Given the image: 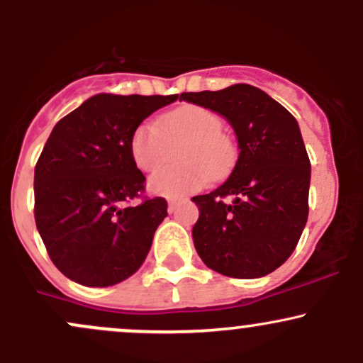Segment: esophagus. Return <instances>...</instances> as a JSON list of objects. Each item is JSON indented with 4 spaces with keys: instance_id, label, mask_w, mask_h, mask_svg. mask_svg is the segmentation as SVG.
Returning a JSON list of instances; mask_svg holds the SVG:
<instances>
[{
    "instance_id": "34e87169",
    "label": "esophagus",
    "mask_w": 363,
    "mask_h": 363,
    "mask_svg": "<svg viewBox=\"0 0 363 363\" xmlns=\"http://www.w3.org/2000/svg\"><path fill=\"white\" fill-rule=\"evenodd\" d=\"M179 205V199H169V213H174Z\"/></svg>"
}]
</instances>
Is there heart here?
Segmentation results:
<instances>
[{"mask_svg":"<svg viewBox=\"0 0 363 363\" xmlns=\"http://www.w3.org/2000/svg\"><path fill=\"white\" fill-rule=\"evenodd\" d=\"M222 129L223 119L216 112L187 104L162 114L157 123L138 124L129 138V153L140 170L153 172L167 162L170 147L181 145L176 153L181 165L153 174L148 187L160 196L184 194L234 167L235 143Z\"/></svg>","mask_w":363,"mask_h":363,"instance_id":"heart-1","label":"heart"}]
</instances>
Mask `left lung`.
<instances>
[{
	"label": "left lung",
	"instance_id": "obj_1",
	"mask_svg": "<svg viewBox=\"0 0 363 363\" xmlns=\"http://www.w3.org/2000/svg\"><path fill=\"white\" fill-rule=\"evenodd\" d=\"M181 101L223 116L240 150L230 177L193 198L199 208L196 251L225 277H266L297 247L309 215L311 162L297 121L266 91L245 83L184 91Z\"/></svg>",
	"mask_w": 363,
	"mask_h": 363
}]
</instances>
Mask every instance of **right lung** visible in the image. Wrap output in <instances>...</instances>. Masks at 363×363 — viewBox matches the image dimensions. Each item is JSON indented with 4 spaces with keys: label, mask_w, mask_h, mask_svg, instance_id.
<instances>
[{
    "label": "right lung",
    "mask_w": 363,
    "mask_h": 363,
    "mask_svg": "<svg viewBox=\"0 0 363 363\" xmlns=\"http://www.w3.org/2000/svg\"><path fill=\"white\" fill-rule=\"evenodd\" d=\"M179 95L99 94L65 116L35 165V225L49 257L69 280L111 286L138 272L167 216L164 198L145 193L129 138Z\"/></svg>",
    "instance_id": "1"
}]
</instances>
